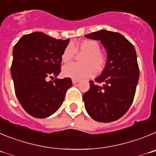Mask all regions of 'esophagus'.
Segmentation results:
<instances>
[{
  "mask_svg": "<svg viewBox=\"0 0 156 156\" xmlns=\"http://www.w3.org/2000/svg\"><path fill=\"white\" fill-rule=\"evenodd\" d=\"M78 81H79V80H78V79H76V78H72V83L73 84L78 83Z\"/></svg>",
  "mask_w": 156,
  "mask_h": 156,
  "instance_id": "34e87169",
  "label": "esophagus"
}]
</instances>
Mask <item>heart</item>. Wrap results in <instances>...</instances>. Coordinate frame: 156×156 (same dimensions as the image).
Listing matches in <instances>:
<instances>
[{
	"label": "heart",
	"instance_id": "b5f03b06",
	"mask_svg": "<svg viewBox=\"0 0 156 156\" xmlns=\"http://www.w3.org/2000/svg\"><path fill=\"white\" fill-rule=\"evenodd\" d=\"M76 50L84 55L81 57V64L71 63L63 68V75L68 78H88L99 74L103 71L106 65V57L100 52V45L92 40H85L79 41L76 44ZM76 53L74 45L71 43L64 48L61 55L64 63H68L74 58Z\"/></svg>",
	"mask_w": 156,
	"mask_h": 156
}]
</instances>
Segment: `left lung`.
<instances>
[{
    "label": "left lung",
    "mask_w": 156,
    "mask_h": 156,
    "mask_svg": "<svg viewBox=\"0 0 156 156\" xmlns=\"http://www.w3.org/2000/svg\"><path fill=\"white\" fill-rule=\"evenodd\" d=\"M99 40L107 55L101 75L95 78L99 86L90 81V88L83 95L87 113L93 120L109 123L125 114L135 95L139 68L135 49L123 35L105 29L85 35Z\"/></svg>",
    "instance_id": "8db88e82"
}]
</instances>
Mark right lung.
<instances>
[{"label":"right lung","instance_id":"1","mask_svg":"<svg viewBox=\"0 0 156 156\" xmlns=\"http://www.w3.org/2000/svg\"><path fill=\"white\" fill-rule=\"evenodd\" d=\"M70 40H56L40 32L22 36L13 48L11 73L16 96L23 109L36 118H46L61 107L72 86L61 73V55Z\"/></svg>","mask_w":156,"mask_h":156}]
</instances>
